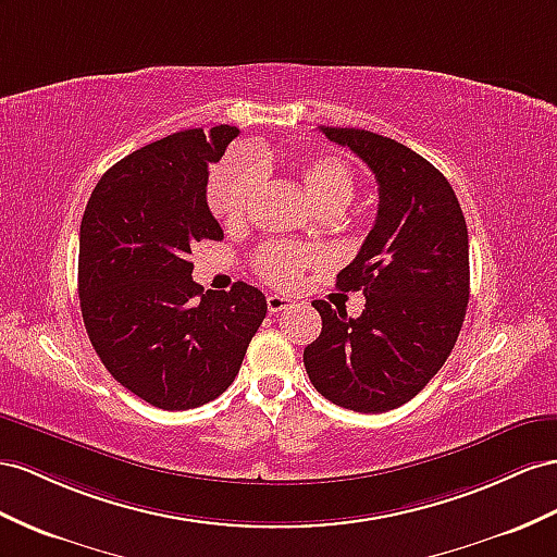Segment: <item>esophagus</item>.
<instances>
[{
	"instance_id": "obj_1",
	"label": "esophagus",
	"mask_w": 557,
	"mask_h": 557,
	"mask_svg": "<svg viewBox=\"0 0 557 557\" xmlns=\"http://www.w3.org/2000/svg\"><path fill=\"white\" fill-rule=\"evenodd\" d=\"M265 304H268L270 312H280V310H287L292 306V298L280 296V294H268Z\"/></svg>"
}]
</instances>
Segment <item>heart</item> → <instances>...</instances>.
<instances>
[{
  "instance_id": "heart-1",
  "label": "heart",
  "mask_w": 557,
  "mask_h": 557,
  "mask_svg": "<svg viewBox=\"0 0 557 557\" xmlns=\"http://www.w3.org/2000/svg\"><path fill=\"white\" fill-rule=\"evenodd\" d=\"M306 193L320 211H341L355 195V174L346 160L334 154L310 157L298 166ZM261 166L249 154H231L211 171L207 183V205L216 219L237 223L245 216L259 188ZM320 259L318 251L287 245H268L256 253V268L270 282L289 287L304 270Z\"/></svg>"
}]
</instances>
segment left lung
Returning <instances> with one entry per match:
<instances>
[{
    "label": "left lung",
    "mask_w": 557,
    "mask_h": 557,
    "mask_svg": "<svg viewBox=\"0 0 557 557\" xmlns=\"http://www.w3.org/2000/svg\"><path fill=\"white\" fill-rule=\"evenodd\" d=\"M372 169L379 211L336 287L362 292L360 318L315 301L322 332L304 350L312 386L362 414L409 403L459 338L470 294L468 227L449 181L411 148L364 129L320 126Z\"/></svg>",
    "instance_id": "1"
}]
</instances>
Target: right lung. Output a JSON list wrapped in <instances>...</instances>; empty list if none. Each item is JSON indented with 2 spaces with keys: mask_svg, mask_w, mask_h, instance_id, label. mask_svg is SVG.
Instances as JSON below:
<instances>
[{
  "mask_svg": "<svg viewBox=\"0 0 557 557\" xmlns=\"http://www.w3.org/2000/svg\"><path fill=\"white\" fill-rule=\"evenodd\" d=\"M237 134L221 124L154 140L110 166L84 209V326L108 372L152 407L216 400L265 318L259 289L205 294L188 259L195 242L223 239L207 205L209 164Z\"/></svg>",
  "mask_w": 557,
  "mask_h": 557,
  "instance_id": "1",
  "label": "right lung"
}]
</instances>
